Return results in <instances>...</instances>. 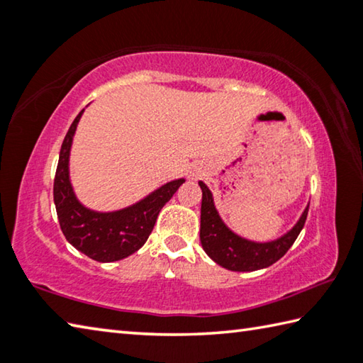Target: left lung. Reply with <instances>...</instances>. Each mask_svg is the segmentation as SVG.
I'll use <instances>...</instances> for the list:
<instances>
[{"mask_svg": "<svg viewBox=\"0 0 363 363\" xmlns=\"http://www.w3.org/2000/svg\"><path fill=\"white\" fill-rule=\"evenodd\" d=\"M203 192L201 199V227L200 241L211 259L220 267L232 272H255L267 268L278 262L295 242L306 222L308 208L301 214L296 225L282 238L272 242H252L240 238L238 235L225 227V223L217 214L213 201V194L206 184L199 182Z\"/></svg>", "mask_w": 363, "mask_h": 363, "instance_id": "left-lung-1", "label": "left lung"}]
</instances>
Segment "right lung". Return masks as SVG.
<instances>
[{
  "instance_id": "right-lung-1",
  "label": "right lung",
  "mask_w": 363,
  "mask_h": 363,
  "mask_svg": "<svg viewBox=\"0 0 363 363\" xmlns=\"http://www.w3.org/2000/svg\"><path fill=\"white\" fill-rule=\"evenodd\" d=\"M79 113L65 136L54 179V201L60 228L69 245L96 262H116L136 252L147 241L160 209L184 179L164 184L133 206L114 213H96L77 201L69 182V149L77 127Z\"/></svg>"
}]
</instances>
